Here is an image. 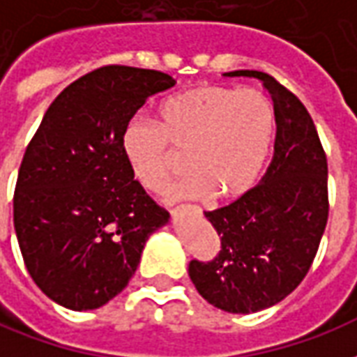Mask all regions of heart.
I'll return each instance as SVG.
<instances>
[{
  "instance_id": "b5f03b06",
  "label": "heart",
  "mask_w": 357,
  "mask_h": 357,
  "mask_svg": "<svg viewBox=\"0 0 357 357\" xmlns=\"http://www.w3.org/2000/svg\"><path fill=\"white\" fill-rule=\"evenodd\" d=\"M273 126V105L260 89L204 84L164 99L158 124L132 120L122 149L133 178L151 193H162L185 155L191 174L172 197L237 199L262 170Z\"/></svg>"
}]
</instances>
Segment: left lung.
I'll use <instances>...</instances> for the list:
<instances>
[{"label":"left lung","instance_id":"left-lung-1","mask_svg":"<svg viewBox=\"0 0 357 357\" xmlns=\"http://www.w3.org/2000/svg\"><path fill=\"white\" fill-rule=\"evenodd\" d=\"M275 145L260 183L227 206L204 212L220 235L212 260H191L189 277L202 298L229 314H252L281 302L306 277L329 218L327 156L306 107L269 74Z\"/></svg>","mask_w":357,"mask_h":357}]
</instances>
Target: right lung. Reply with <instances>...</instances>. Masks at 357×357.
Wrapping results in <instances>:
<instances>
[{
	"mask_svg": "<svg viewBox=\"0 0 357 357\" xmlns=\"http://www.w3.org/2000/svg\"><path fill=\"white\" fill-rule=\"evenodd\" d=\"M168 74L107 65L51 102L28 143L13 222L34 283L68 310L105 306L126 289L145 243L170 214L133 179L122 133Z\"/></svg>",
	"mask_w": 357,
	"mask_h": 357,
	"instance_id": "1",
	"label": "right lung"
}]
</instances>
